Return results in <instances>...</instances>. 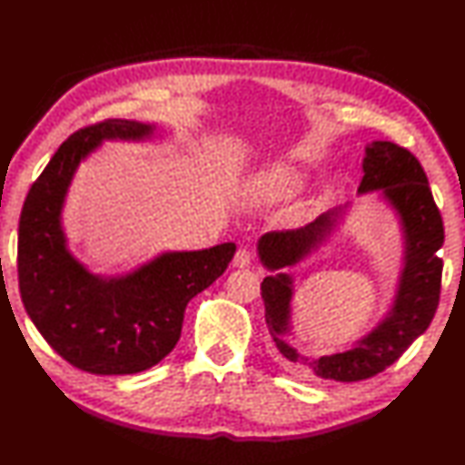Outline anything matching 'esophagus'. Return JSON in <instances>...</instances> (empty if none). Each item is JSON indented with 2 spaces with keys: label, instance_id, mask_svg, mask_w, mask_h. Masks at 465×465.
<instances>
[{
  "label": "esophagus",
  "instance_id": "obj_1",
  "mask_svg": "<svg viewBox=\"0 0 465 465\" xmlns=\"http://www.w3.org/2000/svg\"><path fill=\"white\" fill-rule=\"evenodd\" d=\"M251 262H252V252H251V248L241 246L239 251H236L234 258H232V266H236V268H246V266L251 264Z\"/></svg>",
  "mask_w": 465,
  "mask_h": 465
}]
</instances>
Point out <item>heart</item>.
Instances as JSON below:
<instances>
[{
    "instance_id": "heart-1",
    "label": "heart",
    "mask_w": 465,
    "mask_h": 465,
    "mask_svg": "<svg viewBox=\"0 0 465 465\" xmlns=\"http://www.w3.org/2000/svg\"><path fill=\"white\" fill-rule=\"evenodd\" d=\"M300 187V177L290 167H276L258 181V191L264 199L288 197Z\"/></svg>"
}]
</instances>
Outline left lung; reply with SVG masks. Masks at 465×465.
<instances>
[{
    "label": "left lung",
    "mask_w": 465,
    "mask_h": 465,
    "mask_svg": "<svg viewBox=\"0 0 465 465\" xmlns=\"http://www.w3.org/2000/svg\"><path fill=\"white\" fill-rule=\"evenodd\" d=\"M377 189H382L384 199H389L404 226L406 266L394 308L375 331L345 353L305 357L282 339L290 318V276H266L260 284L272 341L288 367L303 379L355 382L375 377L399 361L434 320L444 268L440 258V248L444 244V223L420 162L399 143L372 142L367 147L359 191L367 193ZM333 214H322L320 219L296 231L264 234L258 242L260 260L270 270L296 264L331 231Z\"/></svg>",
    "instance_id": "1"
}]
</instances>
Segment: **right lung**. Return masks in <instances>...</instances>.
<instances>
[{"instance_id":"right-lung-1","label":"right lung","mask_w":465,"mask_h":465,"mask_svg":"<svg viewBox=\"0 0 465 465\" xmlns=\"http://www.w3.org/2000/svg\"><path fill=\"white\" fill-rule=\"evenodd\" d=\"M152 126L102 120L54 152L31 185L19 217L17 276L31 322L56 353L93 375H134L169 355L191 298L229 266L234 242L163 254L118 280L96 278L64 248L61 205L78 162L104 138L138 140Z\"/></svg>"}]
</instances>
